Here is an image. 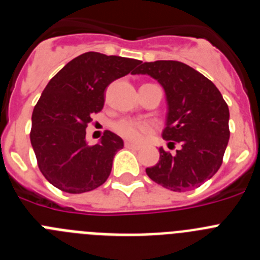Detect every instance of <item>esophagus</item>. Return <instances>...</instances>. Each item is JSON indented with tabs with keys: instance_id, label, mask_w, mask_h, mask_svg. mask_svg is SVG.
<instances>
[{
	"instance_id": "obj_1",
	"label": "esophagus",
	"mask_w": 260,
	"mask_h": 260,
	"mask_svg": "<svg viewBox=\"0 0 260 260\" xmlns=\"http://www.w3.org/2000/svg\"><path fill=\"white\" fill-rule=\"evenodd\" d=\"M125 147L126 148H128V150H139L141 148V146L139 144H135V143H132V142H125Z\"/></svg>"
}]
</instances>
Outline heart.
I'll use <instances>...</instances> for the list:
<instances>
[{
  "label": "heart",
  "mask_w": 260,
  "mask_h": 260,
  "mask_svg": "<svg viewBox=\"0 0 260 260\" xmlns=\"http://www.w3.org/2000/svg\"><path fill=\"white\" fill-rule=\"evenodd\" d=\"M152 128V125L147 121H139L133 118H122L113 125V130L125 139L139 142L147 133Z\"/></svg>",
  "instance_id": "obj_1"
}]
</instances>
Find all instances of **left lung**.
Listing matches in <instances>:
<instances>
[{
	"label": "left lung",
	"instance_id": "8db88e82",
	"mask_svg": "<svg viewBox=\"0 0 260 260\" xmlns=\"http://www.w3.org/2000/svg\"><path fill=\"white\" fill-rule=\"evenodd\" d=\"M134 74L155 78L165 89L167 126L162 138L181 143L176 155L158 150L151 180L172 191H189L219 171L229 141V108L208 78L180 61L144 62Z\"/></svg>",
	"mask_w": 260,
	"mask_h": 260
}]
</instances>
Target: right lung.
<instances>
[{
	"instance_id": "obj_1",
	"label": "right lung",
	"mask_w": 260,
	"mask_h": 260,
	"mask_svg": "<svg viewBox=\"0 0 260 260\" xmlns=\"http://www.w3.org/2000/svg\"><path fill=\"white\" fill-rule=\"evenodd\" d=\"M141 62L87 52L71 59L49 80L32 112L29 138L39 169L54 187L80 194L108 180L123 141L105 130L100 143L88 146L86 128L91 117L104 107L107 87Z\"/></svg>"
}]
</instances>
